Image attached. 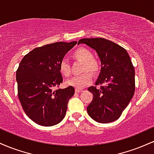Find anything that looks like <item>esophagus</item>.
<instances>
[{"instance_id":"1","label":"esophagus","mask_w":154,"mask_h":154,"mask_svg":"<svg viewBox=\"0 0 154 154\" xmlns=\"http://www.w3.org/2000/svg\"><path fill=\"white\" fill-rule=\"evenodd\" d=\"M83 91L82 89H79V88H76L75 89V92L76 93H80V92H82Z\"/></svg>"}]
</instances>
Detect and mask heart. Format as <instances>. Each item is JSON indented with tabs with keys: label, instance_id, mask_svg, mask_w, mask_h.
<instances>
[{
	"label": "heart",
	"instance_id": "b5f03b06",
	"mask_svg": "<svg viewBox=\"0 0 154 154\" xmlns=\"http://www.w3.org/2000/svg\"><path fill=\"white\" fill-rule=\"evenodd\" d=\"M73 56L77 59L84 63L82 69L84 73L72 77L71 79H68L66 83L69 86H73L77 88H82L91 84L93 81V76L88 71L93 74L96 73L99 69V63L93 58V53L86 48L81 47L76 49ZM59 71L61 75L66 77H68L71 74L69 63L66 59H61L60 61Z\"/></svg>",
	"mask_w": 154,
	"mask_h": 154
}]
</instances>
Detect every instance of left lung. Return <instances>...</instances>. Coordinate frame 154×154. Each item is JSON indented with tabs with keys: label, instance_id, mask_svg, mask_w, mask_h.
Listing matches in <instances>:
<instances>
[{
	"label": "left lung",
	"instance_id": "8db88e82",
	"mask_svg": "<svg viewBox=\"0 0 154 154\" xmlns=\"http://www.w3.org/2000/svg\"><path fill=\"white\" fill-rule=\"evenodd\" d=\"M78 43L95 49L101 61L100 73L95 82L100 88H88L93 95L87 107L88 114L100 123L115 121L135 93V69L130 56L124 48L105 38H83Z\"/></svg>",
	"mask_w": 154,
	"mask_h": 154
}]
</instances>
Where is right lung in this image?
<instances>
[{"mask_svg":"<svg viewBox=\"0 0 154 154\" xmlns=\"http://www.w3.org/2000/svg\"><path fill=\"white\" fill-rule=\"evenodd\" d=\"M77 41L58 42L36 48L24 56L17 70L18 97L29 119L43 126L59 123L75 88L61 89L63 77L59 63ZM54 87L57 89L54 90Z\"/></svg>","mask_w":154,"mask_h":154,"instance_id":"right-lung-1","label":"right lung"}]
</instances>
